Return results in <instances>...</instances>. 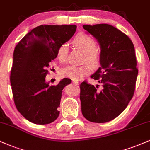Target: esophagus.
I'll use <instances>...</instances> for the list:
<instances>
[{
  "mask_svg": "<svg viewBox=\"0 0 150 150\" xmlns=\"http://www.w3.org/2000/svg\"><path fill=\"white\" fill-rule=\"evenodd\" d=\"M73 83L74 84H75V85H78L79 84V82L77 81H73Z\"/></svg>",
  "mask_w": 150,
  "mask_h": 150,
  "instance_id": "34e87169",
  "label": "esophagus"
}]
</instances>
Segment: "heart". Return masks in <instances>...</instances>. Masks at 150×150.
<instances>
[{
  "label": "heart",
  "mask_w": 150,
  "mask_h": 150,
  "mask_svg": "<svg viewBox=\"0 0 150 150\" xmlns=\"http://www.w3.org/2000/svg\"><path fill=\"white\" fill-rule=\"evenodd\" d=\"M74 45L84 53L83 61L87 63L83 66H70L61 70V75L74 81L80 80L91 73V67L96 68L100 63V54L96 49V42L92 38L84 33L78 34L73 40ZM68 47L62 44L57 50V57L59 61L65 62L67 59Z\"/></svg>",
  "instance_id": "heart-1"
}]
</instances>
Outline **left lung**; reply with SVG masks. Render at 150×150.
<instances>
[{
    "label": "left lung",
    "instance_id": "8db88e82",
    "mask_svg": "<svg viewBox=\"0 0 150 150\" xmlns=\"http://www.w3.org/2000/svg\"><path fill=\"white\" fill-rule=\"evenodd\" d=\"M84 29L100 46V66L91 77L100 85L86 81L80 84L82 113L87 120L105 123L123 112L133 98L138 70L135 48L125 33L107 23L84 25Z\"/></svg>",
    "mask_w": 150,
    "mask_h": 150
}]
</instances>
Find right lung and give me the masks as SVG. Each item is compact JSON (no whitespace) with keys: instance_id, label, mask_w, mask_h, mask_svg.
Returning a JSON list of instances; mask_svg holds the SVG:
<instances>
[{"instance_id":"add662e5","label":"right lung","mask_w":150,"mask_h":150,"mask_svg":"<svg viewBox=\"0 0 150 150\" xmlns=\"http://www.w3.org/2000/svg\"><path fill=\"white\" fill-rule=\"evenodd\" d=\"M76 28L75 25H41L14 48L10 73L14 102L17 110L32 123L48 124L59 117L62 90L71 80L64 78L57 85L50 86L45 77L59 47L71 38Z\"/></svg>"}]
</instances>
